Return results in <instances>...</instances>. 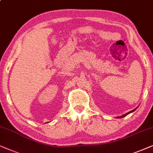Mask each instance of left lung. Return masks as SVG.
I'll use <instances>...</instances> for the list:
<instances>
[{"instance_id": "8db88e82", "label": "left lung", "mask_w": 153, "mask_h": 153, "mask_svg": "<svg viewBox=\"0 0 153 153\" xmlns=\"http://www.w3.org/2000/svg\"><path fill=\"white\" fill-rule=\"evenodd\" d=\"M137 108H135L134 109H133V110H132V111H129V112H128V113H126V114H124V115H123V116H120V117H117V119H120V118H123V117H126V116H127V115H128L129 114H130V113H132V112H133V111H134L135 110H136L137 109Z\"/></svg>"}]
</instances>
